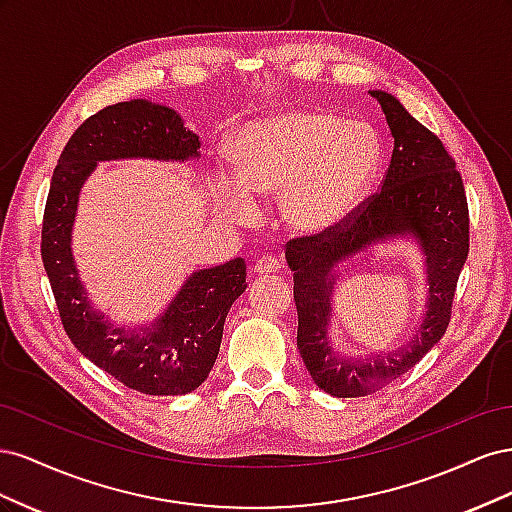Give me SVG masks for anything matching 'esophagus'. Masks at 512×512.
Here are the masks:
<instances>
[{
    "label": "esophagus",
    "mask_w": 512,
    "mask_h": 512,
    "mask_svg": "<svg viewBox=\"0 0 512 512\" xmlns=\"http://www.w3.org/2000/svg\"><path fill=\"white\" fill-rule=\"evenodd\" d=\"M275 271H280V260H277L275 256L267 254V256H262V258L256 260V265H254L256 275H271Z\"/></svg>",
    "instance_id": "obj_1"
}]
</instances>
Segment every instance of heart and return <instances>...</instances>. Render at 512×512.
<instances>
[{
	"label": "heart",
	"instance_id": "obj_1",
	"mask_svg": "<svg viewBox=\"0 0 512 512\" xmlns=\"http://www.w3.org/2000/svg\"><path fill=\"white\" fill-rule=\"evenodd\" d=\"M380 156V141L367 123L288 108L235 134V175L218 170L213 190L232 220L252 215L256 192L280 196L292 230L322 235L350 218L378 173Z\"/></svg>",
	"mask_w": 512,
	"mask_h": 512
}]
</instances>
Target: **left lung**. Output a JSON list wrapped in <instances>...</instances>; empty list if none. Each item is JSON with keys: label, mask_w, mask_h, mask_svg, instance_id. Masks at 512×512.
<instances>
[{"label": "left lung", "mask_w": 512, "mask_h": 512, "mask_svg": "<svg viewBox=\"0 0 512 512\" xmlns=\"http://www.w3.org/2000/svg\"><path fill=\"white\" fill-rule=\"evenodd\" d=\"M393 134V156L380 192L335 230L288 241L299 314L297 346L309 376L333 397H365L404 376L436 346L451 320L459 273L470 250L466 190L440 138L418 123L395 96L369 91ZM412 238L426 258L428 303L408 345L386 355H339L328 339L332 292L342 261L378 242Z\"/></svg>", "instance_id": "obj_1"}]
</instances>
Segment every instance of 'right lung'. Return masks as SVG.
I'll return each mask as SVG.
<instances>
[{
	"instance_id": "obj_1",
	"label": "right lung",
	"mask_w": 512,
	"mask_h": 512,
	"mask_svg": "<svg viewBox=\"0 0 512 512\" xmlns=\"http://www.w3.org/2000/svg\"><path fill=\"white\" fill-rule=\"evenodd\" d=\"M188 162L200 158L198 136L170 106L128 100L102 108L70 136L53 170L42 222V262L61 324L83 356L128 389L185 395L205 382L218 359L230 305L245 292V260L194 271L149 324H113L94 307L72 254L79 196L98 162Z\"/></svg>"
}]
</instances>
